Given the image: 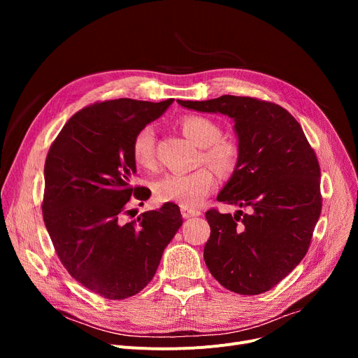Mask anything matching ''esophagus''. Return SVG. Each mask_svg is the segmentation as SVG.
Instances as JSON below:
<instances>
[{
    "instance_id": "obj_1",
    "label": "esophagus",
    "mask_w": 358,
    "mask_h": 358,
    "mask_svg": "<svg viewBox=\"0 0 358 358\" xmlns=\"http://www.w3.org/2000/svg\"><path fill=\"white\" fill-rule=\"evenodd\" d=\"M181 215L184 219H190L194 216H200V210L190 209V208H181Z\"/></svg>"
}]
</instances>
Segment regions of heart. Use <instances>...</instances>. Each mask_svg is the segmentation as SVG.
<instances>
[{
    "label": "heart",
    "mask_w": 358,
    "mask_h": 358,
    "mask_svg": "<svg viewBox=\"0 0 358 358\" xmlns=\"http://www.w3.org/2000/svg\"><path fill=\"white\" fill-rule=\"evenodd\" d=\"M181 131L187 139L201 148V159L220 176L231 174L239 159L236 142L223 139L219 126L203 116H187L181 120ZM131 154L141 166L155 164V131L142 127L131 142ZM215 177L209 168H199L187 174H166L155 181L154 192L159 201L177 203L181 208H194L210 193Z\"/></svg>",
    "instance_id": "heart-1"
}]
</instances>
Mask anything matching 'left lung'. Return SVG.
I'll list each match as a JSON object with an SVG mask.
<instances>
[{
    "label": "left lung",
    "mask_w": 358,
    "mask_h": 358,
    "mask_svg": "<svg viewBox=\"0 0 358 358\" xmlns=\"http://www.w3.org/2000/svg\"><path fill=\"white\" fill-rule=\"evenodd\" d=\"M180 106L232 119L239 159L219 201L247 213H206L204 262L231 292L259 294L283 280L308 252L321 215V169L302 127L274 103L222 96Z\"/></svg>",
    "instance_id": "8db88e82"
}]
</instances>
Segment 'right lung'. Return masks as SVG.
Segmentation results:
<instances>
[{
	"label": "right lung",
	"mask_w": 358,
	"mask_h": 358,
	"mask_svg": "<svg viewBox=\"0 0 358 358\" xmlns=\"http://www.w3.org/2000/svg\"><path fill=\"white\" fill-rule=\"evenodd\" d=\"M173 101L119 99L85 107L49 149L42 212L55 251L78 283L110 300L146 287L182 224L180 208L169 201L138 222L122 220L131 212L130 197L150 196L145 187L131 185V142Z\"/></svg>",
	"instance_id": "right-lung-1"
}]
</instances>
